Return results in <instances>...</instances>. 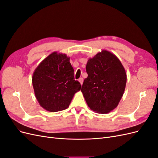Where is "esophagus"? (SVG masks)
<instances>
[{"mask_svg":"<svg viewBox=\"0 0 158 158\" xmlns=\"http://www.w3.org/2000/svg\"><path fill=\"white\" fill-rule=\"evenodd\" d=\"M78 81L80 82V83L81 84V85H82V84H83V81H84V79H83V78H80L79 79H78Z\"/></svg>","mask_w":158,"mask_h":158,"instance_id":"1","label":"esophagus"}]
</instances>
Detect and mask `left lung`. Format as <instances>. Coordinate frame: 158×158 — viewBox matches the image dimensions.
<instances>
[{"instance_id":"left-lung-1","label":"left lung","mask_w":158,"mask_h":158,"mask_svg":"<svg viewBox=\"0 0 158 158\" xmlns=\"http://www.w3.org/2000/svg\"><path fill=\"white\" fill-rule=\"evenodd\" d=\"M88 77L81 91L88 107L98 113H108L116 108L125 92V70L117 57L102 51L89 59L86 64Z\"/></svg>"}]
</instances>
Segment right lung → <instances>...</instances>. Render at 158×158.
Returning <instances> with one entry per match:
<instances>
[{"instance_id":"right-lung-1","label":"right lung","mask_w":158,"mask_h":158,"mask_svg":"<svg viewBox=\"0 0 158 158\" xmlns=\"http://www.w3.org/2000/svg\"><path fill=\"white\" fill-rule=\"evenodd\" d=\"M35 97L40 106L50 112L68 108L81 84L74 80L70 58L54 52L37 66L32 77Z\"/></svg>"}]
</instances>
